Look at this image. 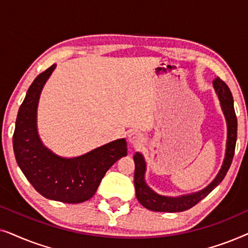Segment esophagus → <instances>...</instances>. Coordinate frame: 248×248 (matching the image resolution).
<instances>
[{
    "instance_id": "obj_1",
    "label": "esophagus",
    "mask_w": 248,
    "mask_h": 248,
    "mask_svg": "<svg viewBox=\"0 0 248 248\" xmlns=\"http://www.w3.org/2000/svg\"><path fill=\"white\" fill-rule=\"evenodd\" d=\"M128 141H130L133 145H139L142 142L141 133H139L137 131L131 132V133L128 134Z\"/></svg>"
}]
</instances>
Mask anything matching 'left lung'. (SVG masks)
<instances>
[{
    "mask_svg": "<svg viewBox=\"0 0 248 248\" xmlns=\"http://www.w3.org/2000/svg\"><path fill=\"white\" fill-rule=\"evenodd\" d=\"M213 87L217 94H218L220 105H221L222 111L225 114L227 121V128H228V135H227V149L225 160H223L222 167L220 169L219 174L213 179L211 184L206 186L205 188L201 191L191 193L187 195H182L178 198H170V196L159 195L157 193L147 185L144 181V172H145V161L143 155L140 152H137L134 155V186H135V194L139 202L141 203L144 208H147L151 211L157 212H182L185 210L191 209L192 206L204 199L213 188L217 187L222 179L225 178L227 171L229 170L230 165H232L233 155H235V147L237 140V117L235 114V108H233V99L232 91L228 86L217 77L213 80Z\"/></svg>",
    "mask_w": 248,
    "mask_h": 248,
    "instance_id": "left-lung-1",
    "label": "left lung"
}]
</instances>
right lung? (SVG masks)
I'll return each mask as SVG.
<instances>
[{"instance_id":"add662e5","label":"right lung","mask_w":248,"mask_h":248,"mask_svg":"<svg viewBox=\"0 0 248 248\" xmlns=\"http://www.w3.org/2000/svg\"><path fill=\"white\" fill-rule=\"evenodd\" d=\"M48 67L33 80L19 108L13 134V150L20 169L44 198L81 203L93 198L106 171L127 155L124 139L101 145L76 158L53 154L37 132V106L44 84L55 69Z\"/></svg>"}]
</instances>
